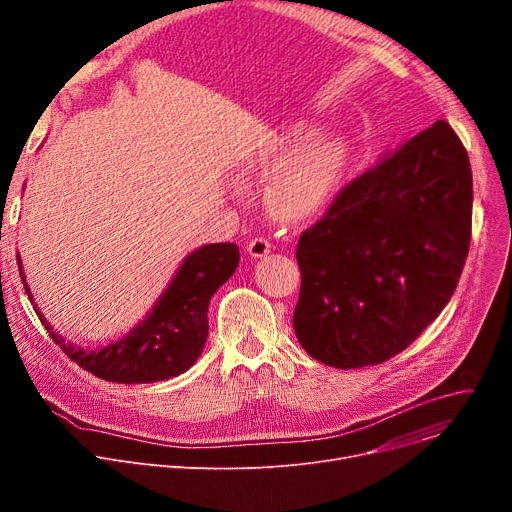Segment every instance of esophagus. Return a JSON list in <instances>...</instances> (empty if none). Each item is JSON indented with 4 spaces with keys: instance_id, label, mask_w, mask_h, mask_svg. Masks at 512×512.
I'll return each instance as SVG.
<instances>
[{
    "instance_id": "1",
    "label": "esophagus",
    "mask_w": 512,
    "mask_h": 512,
    "mask_svg": "<svg viewBox=\"0 0 512 512\" xmlns=\"http://www.w3.org/2000/svg\"><path fill=\"white\" fill-rule=\"evenodd\" d=\"M247 251H249V255L251 257H265L267 253L272 251V242L267 240V238H263V236H255L253 240H249V245H247Z\"/></svg>"
}]
</instances>
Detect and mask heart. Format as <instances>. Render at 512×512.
<instances>
[{
    "instance_id": "b5f03b06",
    "label": "heart",
    "mask_w": 512,
    "mask_h": 512,
    "mask_svg": "<svg viewBox=\"0 0 512 512\" xmlns=\"http://www.w3.org/2000/svg\"><path fill=\"white\" fill-rule=\"evenodd\" d=\"M317 134L311 122H299L265 134L249 170L265 176L280 168L267 186V207L284 222H301L324 207L346 166V149L336 139L306 145Z\"/></svg>"
}]
</instances>
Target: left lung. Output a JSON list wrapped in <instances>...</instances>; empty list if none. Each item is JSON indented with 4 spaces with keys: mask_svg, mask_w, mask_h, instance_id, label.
<instances>
[{
    "mask_svg": "<svg viewBox=\"0 0 512 512\" xmlns=\"http://www.w3.org/2000/svg\"><path fill=\"white\" fill-rule=\"evenodd\" d=\"M471 211L469 155L444 120L346 184L299 238L292 326L305 351L338 369L405 351L459 284Z\"/></svg>",
    "mask_w": 512,
    "mask_h": 512,
    "instance_id": "left-lung-1",
    "label": "left lung"
}]
</instances>
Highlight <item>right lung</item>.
I'll list each match as a JSON object with an SVG mask.
<instances>
[{
	"label": "right lung",
	"instance_id": "1",
	"mask_svg": "<svg viewBox=\"0 0 512 512\" xmlns=\"http://www.w3.org/2000/svg\"><path fill=\"white\" fill-rule=\"evenodd\" d=\"M18 270L26 294H33L26 284L20 255ZM238 247L234 242L205 245L188 255L178 267L170 286L159 301L124 338L103 348H83L66 342L47 324L35 307L41 324L51 340L83 369L107 382L151 384L176 378L191 369L207 342V309L213 292L218 290L238 267Z\"/></svg>",
	"mask_w": 512,
	"mask_h": 512
}]
</instances>
